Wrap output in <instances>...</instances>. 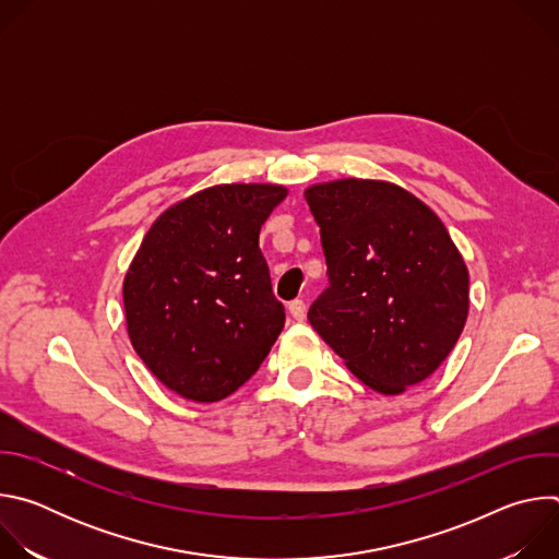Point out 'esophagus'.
<instances>
[{
	"mask_svg": "<svg viewBox=\"0 0 559 559\" xmlns=\"http://www.w3.org/2000/svg\"><path fill=\"white\" fill-rule=\"evenodd\" d=\"M287 309H289L294 321H302V318H305V302H302V300H292V302L287 305Z\"/></svg>",
	"mask_w": 559,
	"mask_h": 559,
	"instance_id": "1",
	"label": "esophagus"
}]
</instances>
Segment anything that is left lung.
I'll use <instances>...</instances> for the list:
<instances>
[{
    "mask_svg": "<svg viewBox=\"0 0 559 559\" xmlns=\"http://www.w3.org/2000/svg\"><path fill=\"white\" fill-rule=\"evenodd\" d=\"M305 199L330 276L309 307L311 328L378 393L429 378L468 316V270L444 223L389 181L316 183Z\"/></svg>",
    "mask_w": 559,
    "mask_h": 559,
    "instance_id": "obj_1",
    "label": "left lung"
}]
</instances>
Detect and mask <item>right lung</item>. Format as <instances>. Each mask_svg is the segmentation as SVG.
<instances>
[{
  "label": "right lung",
  "instance_id": "right-lung-1",
  "mask_svg": "<svg viewBox=\"0 0 559 559\" xmlns=\"http://www.w3.org/2000/svg\"><path fill=\"white\" fill-rule=\"evenodd\" d=\"M285 197L274 183L212 186L170 205L143 236L123 278L128 336L186 401L234 393L283 332L259 234Z\"/></svg>",
  "mask_w": 559,
  "mask_h": 559
}]
</instances>
